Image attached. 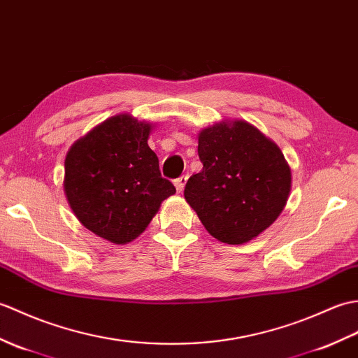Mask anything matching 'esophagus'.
I'll list each match as a JSON object with an SVG mask.
<instances>
[{"mask_svg":"<svg viewBox=\"0 0 358 358\" xmlns=\"http://www.w3.org/2000/svg\"><path fill=\"white\" fill-rule=\"evenodd\" d=\"M187 180H188V176H180V178H178L176 180H174V187H176L178 193H182V192H184Z\"/></svg>","mask_w":358,"mask_h":358,"instance_id":"34e87169","label":"esophagus"}]
</instances>
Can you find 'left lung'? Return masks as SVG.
<instances>
[{"instance_id": "8db88e82", "label": "left lung", "mask_w": 358, "mask_h": 358, "mask_svg": "<svg viewBox=\"0 0 358 358\" xmlns=\"http://www.w3.org/2000/svg\"><path fill=\"white\" fill-rule=\"evenodd\" d=\"M203 169L184 196L217 241H251L279 217L291 189V170L273 141L245 121L220 122L199 134Z\"/></svg>"}]
</instances>
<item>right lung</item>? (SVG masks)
Returning a JSON list of instances; mask_svg holds the SVG:
<instances>
[{"instance_id":"1","label":"right lung","mask_w":358,"mask_h":358,"mask_svg":"<svg viewBox=\"0 0 358 358\" xmlns=\"http://www.w3.org/2000/svg\"><path fill=\"white\" fill-rule=\"evenodd\" d=\"M150 125L129 115L108 119L70 148L64 189L70 208L102 239L138 237L161 202L176 193L148 147Z\"/></svg>"}]
</instances>
